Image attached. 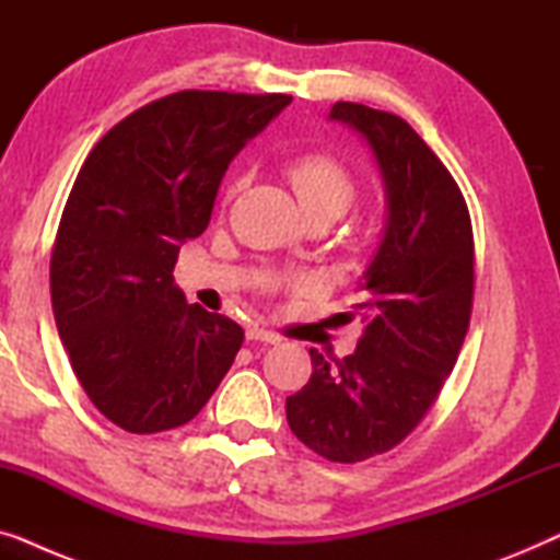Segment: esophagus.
<instances>
[{
    "label": "esophagus",
    "instance_id": "esophagus-1",
    "mask_svg": "<svg viewBox=\"0 0 560 560\" xmlns=\"http://www.w3.org/2000/svg\"><path fill=\"white\" fill-rule=\"evenodd\" d=\"M247 339L249 341H262V343H280V336L278 334L267 331V328L257 326V324L247 328Z\"/></svg>",
    "mask_w": 560,
    "mask_h": 560
}]
</instances>
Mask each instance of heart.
<instances>
[{"mask_svg": "<svg viewBox=\"0 0 560 560\" xmlns=\"http://www.w3.org/2000/svg\"><path fill=\"white\" fill-rule=\"evenodd\" d=\"M288 180L303 213L331 211L341 217L357 198V183L351 173L339 160L324 152H313L290 163Z\"/></svg>", "mask_w": 560, "mask_h": 560, "instance_id": "1", "label": "heart"}]
</instances>
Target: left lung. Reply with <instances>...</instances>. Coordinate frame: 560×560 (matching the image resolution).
<instances>
[{"mask_svg": "<svg viewBox=\"0 0 560 560\" xmlns=\"http://www.w3.org/2000/svg\"><path fill=\"white\" fill-rule=\"evenodd\" d=\"M328 119L370 148L385 232L351 305L362 339L341 362L311 349L313 374L285 412L311 451L354 464L397 446L454 370L471 318L474 240L462 190L408 121L351 102L334 104Z\"/></svg>", "mask_w": 560, "mask_h": 560, "instance_id": "left-lung-1", "label": "left lung"}]
</instances>
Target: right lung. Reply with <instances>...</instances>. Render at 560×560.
Wrapping results in <instances>:
<instances>
[{"instance_id": "1", "label": "right lung", "mask_w": 560, "mask_h": 560, "mask_svg": "<svg viewBox=\"0 0 560 560\" xmlns=\"http://www.w3.org/2000/svg\"><path fill=\"white\" fill-rule=\"evenodd\" d=\"M293 98L178 91L112 127L83 163L50 257L60 341L83 393L129 433L198 416L244 331L186 303L173 267L209 226L232 160Z\"/></svg>"}]
</instances>
